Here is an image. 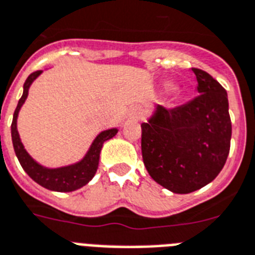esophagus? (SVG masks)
Masks as SVG:
<instances>
[{"mask_svg":"<svg viewBox=\"0 0 255 255\" xmlns=\"http://www.w3.org/2000/svg\"><path fill=\"white\" fill-rule=\"evenodd\" d=\"M131 117L133 118V119H137V118L140 117V113H138L137 110H132V113H131Z\"/></svg>","mask_w":255,"mask_h":255,"instance_id":"34e87169","label":"esophagus"}]
</instances>
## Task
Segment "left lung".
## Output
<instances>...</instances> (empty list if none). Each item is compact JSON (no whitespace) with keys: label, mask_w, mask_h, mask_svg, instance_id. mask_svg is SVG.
<instances>
[{"label":"left lung","mask_w":255,"mask_h":255,"mask_svg":"<svg viewBox=\"0 0 255 255\" xmlns=\"http://www.w3.org/2000/svg\"><path fill=\"white\" fill-rule=\"evenodd\" d=\"M198 97L166 110L157 105L141 124L142 161L149 175L175 194L204 187L219 175L231 149L228 94L211 74L192 68Z\"/></svg>","instance_id":"left-lung-1"}]
</instances>
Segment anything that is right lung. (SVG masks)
Returning a JSON list of instances; mask_svg holds the SVG:
<instances>
[{"instance_id":"right-lung-1","label":"right lung","mask_w":255,"mask_h":255,"mask_svg":"<svg viewBox=\"0 0 255 255\" xmlns=\"http://www.w3.org/2000/svg\"><path fill=\"white\" fill-rule=\"evenodd\" d=\"M41 72L43 70H36V72L31 73L27 77L26 82L23 85V94L20 97L18 106L14 111L13 123H11V140H13L14 152L18 157L20 166L23 167V170L38 185L43 186L44 188H48L51 191H74V190H78L82 186L88 185L89 182L92 181L93 177L97 173V169H98L99 154H101V150H102L103 142L113 138L119 129L118 128H110V129H105L99 134H97V137L93 140L92 145L86 152V154L78 162L60 167H45L39 162H36L28 154V152L24 149L23 144L20 141L19 133H18V129H16V119H18L20 107L23 106L24 101L27 99L31 84L40 76Z\"/></svg>"}]
</instances>
